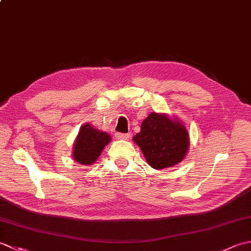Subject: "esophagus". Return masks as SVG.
Returning <instances> with one entry per match:
<instances>
[{
    "mask_svg": "<svg viewBox=\"0 0 251 251\" xmlns=\"http://www.w3.org/2000/svg\"><path fill=\"white\" fill-rule=\"evenodd\" d=\"M115 138L119 140H127L129 138L128 134H122V132H117L115 134Z\"/></svg>",
    "mask_w": 251,
    "mask_h": 251,
    "instance_id": "obj_1",
    "label": "esophagus"
}]
</instances>
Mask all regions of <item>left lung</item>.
I'll return each mask as SVG.
<instances>
[{"label":"left lung","mask_w":251,"mask_h":251,"mask_svg":"<svg viewBox=\"0 0 251 251\" xmlns=\"http://www.w3.org/2000/svg\"><path fill=\"white\" fill-rule=\"evenodd\" d=\"M134 141L154 169L173 167L180 163L190 146L188 130L182 123L155 112L142 122L141 130Z\"/></svg>","instance_id":"1"}]
</instances>
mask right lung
Masks as SVG:
<instances>
[{
  "instance_id": "1",
  "label": "right lung",
  "mask_w": 251,
  "mask_h": 251,
  "mask_svg": "<svg viewBox=\"0 0 251 251\" xmlns=\"http://www.w3.org/2000/svg\"><path fill=\"white\" fill-rule=\"evenodd\" d=\"M110 141L111 136L106 132L94 128L90 124H84L73 146L74 161L82 165L94 164Z\"/></svg>"
}]
</instances>
